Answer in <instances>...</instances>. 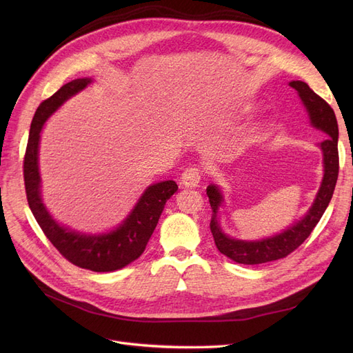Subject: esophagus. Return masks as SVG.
I'll list each match as a JSON object with an SVG mask.
<instances>
[{
    "instance_id": "34e87169",
    "label": "esophagus",
    "mask_w": 353,
    "mask_h": 353,
    "mask_svg": "<svg viewBox=\"0 0 353 353\" xmlns=\"http://www.w3.org/2000/svg\"><path fill=\"white\" fill-rule=\"evenodd\" d=\"M201 179V169L197 165H193L187 168L183 176H181V183H183L184 187H197Z\"/></svg>"
}]
</instances>
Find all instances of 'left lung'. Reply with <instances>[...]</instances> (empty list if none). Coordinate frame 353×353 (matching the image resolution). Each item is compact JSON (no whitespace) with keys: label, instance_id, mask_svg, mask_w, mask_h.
Segmentation results:
<instances>
[{"label":"left lung","instance_id":"left-lung-1","mask_svg":"<svg viewBox=\"0 0 353 353\" xmlns=\"http://www.w3.org/2000/svg\"><path fill=\"white\" fill-rule=\"evenodd\" d=\"M292 87L299 92L303 104L306 105L307 113L311 116V122L318 130L327 134L324 141L319 143V147L324 153V179L321 188H319L315 203L307 215L296 222L293 227L285 230L284 232L274 236L271 239H265L261 241H241L236 239H230L219 228L216 219V212L221 206L222 196L215 185H209L206 188V194L209 197V203L212 208L210 218V231L213 240L218 250L228 256L230 259L244 265H258L265 262H272L276 259H283L285 256L294 252L314 231L316 223L324 215L328 203L333 197L334 187L339 176V126L334 110L331 105L315 94L306 82L293 81L290 82Z\"/></svg>","mask_w":353,"mask_h":353}]
</instances>
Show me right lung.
<instances>
[{
    "mask_svg": "<svg viewBox=\"0 0 353 353\" xmlns=\"http://www.w3.org/2000/svg\"><path fill=\"white\" fill-rule=\"evenodd\" d=\"M90 82L91 79L87 78L70 81L39 104L30 123L23 157V178L29 208L41 230L63 258L79 268L95 272H110L121 270L140 258L162 215L166 200L175 193L178 185L175 181H163V183L148 187L122 225L104 236H82V234L60 227L50 216L39 194V132L47 117L73 94L87 87Z\"/></svg>",
    "mask_w": 353,
    "mask_h": 353,
    "instance_id": "obj_1",
    "label": "right lung"
}]
</instances>
